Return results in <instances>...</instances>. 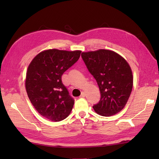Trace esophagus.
Instances as JSON below:
<instances>
[{
	"instance_id": "34e87169",
	"label": "esophagus",
	"mask_w": 159,
	"mask_h": 159,
	"mask_svg": "<svg viewBox=\"0 0 159 159\" xmlns=\"http://www.w3.org/2000/svg\"><path fill=\"white\" fill-rule=\"evenodd\" d=\"M85 96V92H82L81 94H80V98H84Z\"/></svg>"
}]
</instances>
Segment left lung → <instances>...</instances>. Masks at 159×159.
<instances>
[{"label":"left lung","mask_w":159,"mask_h":159,"mask_svg":"<svg viewBox=\"0 0 159 159\" xmlns=\"http://www.w3.org/2000/svg\"><path fill=\"white\" fill-rule=\"evenodd\" d=\"M82 59L99 87L100 100L93 106L102 116L109 117L124 109L133 85L130 66L122 57L109 50L82 52Z\"/></svg>","instance_id":"1"}]
</instances>
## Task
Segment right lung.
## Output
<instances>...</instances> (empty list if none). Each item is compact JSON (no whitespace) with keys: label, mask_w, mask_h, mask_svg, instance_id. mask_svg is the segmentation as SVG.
Returning <instances> with one entry per match:
<instances>
[{"label":"right lung","mask_w":159,"mask_h":159,"mask_svg":"<svg viewBox=\"0 0 159 159\" xmlns=\"http://www.w3.org/2000/svg\"><path fill=\"white\" fill-rule=\"evenodd\" d=\"M81 51L50 49L39 53L28 67L26 90L31 102L43 117L53 121L69 116L74 100L63 85L61 76L75 63Z\"/></svg>","instance_id":"1"}]
</instances>
